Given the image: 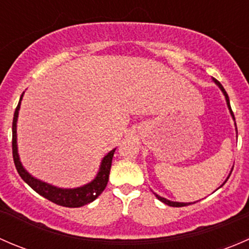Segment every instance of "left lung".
Listing matches in <instances>:
<instances>
[{
	"instance_id": "left-lung-1",
	"label": "left lung",
	"mask_w": 249,
	"mask_h": 249,
	"mask_svg": "<svg viewBox=\"0 0 249 249\" xmlns=\"http://www.w3.org/2000/svg\"><path fill=\"white\" fill-rule=\"evenodd\" d=\"M214 80V83L215 84L218 85V87L220 88V90H222L223 91V94H224V96H225V100H227V104H228V107H229V109H230V113H231V115H232V118L233 119H235V117H233V112H232V109H231V107H230V101H229V96H228V94H227V91H225V89L224 88H223V85L220 84L219 82H218L217 79H213ZM155 196L158 197V199L160 200V201H162L164 203H166V205H169V206H172V207H183V206H187V205H192V203H184V202H173V201H170V200H166V199H164V197H161V196H159V195H157L155 194Z\"/></svg>"
}]
</instances>
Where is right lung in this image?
Wrapping results in <instances>:
<instances>
[{
  "instance_id": "obj_1",
  "label": "right lung",
  "mask_w": 249,
  "mask_h": 249,
  "mask_svg": "<svg viewBox=\"0 0 249 249\" xmlns=\"http://www.w3.org/2000/svg\"><path fill=\"white\" fill-rule=\"evenodd\" d=\"M22 99V95L20 97V101ZM20 101L18 104L16 112H14L13 118V126H12V131H13V136H12V150H13V160L16 164L17 171L20 175V177L32 188L36 193L42 195L43 197L49 200V201L56 203V205L64 206V207H80L87 203L94 201L100 194L105 190L107 183H108L110 166H112V158L114 154V150H110L108 154L104 158L101 162V167L97 173L96 178L89 184L84 185V187L76 188V189H60V188H55L53 185L47 184V183L41 182V180L36 179L24 170L19 161V155H18L17 150V119L18 113L20 108Z\"/></svg>"
}]
</instances>
